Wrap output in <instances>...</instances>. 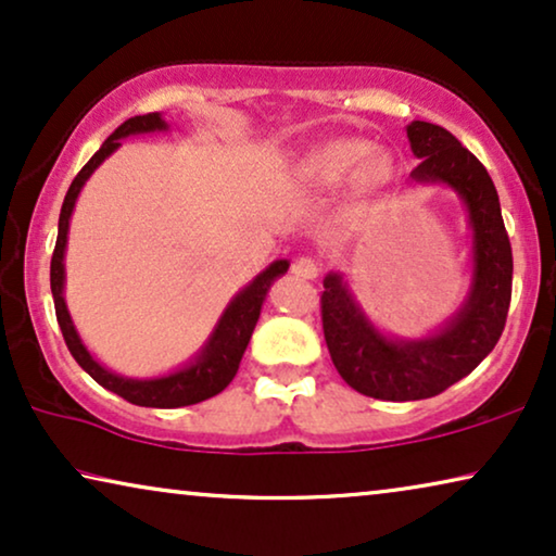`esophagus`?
<instances>
[{
    "instance_id": "esophagus-1",
    "label": "esophagus",
    "mask_w": 556,
    "mask_h": 556,
    "mask_svg": "<svg viewBox=\"0 0 556 556\" xmlns=\"http://www.w3.org/2000/svg\"><path fill=\"white\" fill-rule=\"evenodd\" d=\"M293 273L299 278L314 280L318 278V263L311 261V257H299V261H293Z\"/></svg>"
}]
</instances>
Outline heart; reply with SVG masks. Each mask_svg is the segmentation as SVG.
<instances>
[{"mask_svg":"<svg viewBox=\"0 0 556 556\" xmlns=\"http://www.w3.org/2000/svg\"><path fill=\"white\" fill-rule=\"evenodd\" d=\"M362 172L364 187H379L390 174V164L382 156H371L367 141L344 139L324 147L311 162V174L318 185L339 187Z\"/></svg>","mask_w":556,"mask_h":556,"instance_id":"heart-1","label":"heart"}]
</instances>
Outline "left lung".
I'll list each match as a JSON object with an SVG mask.
<instances>
[{
	"mask_svg": "<svg viewBox=\"0 0 556 556\" xmlns=\"http://www.w3.org/2000/svg\"><path fill=\"white\" fill-rule=\"evenodd\" d=\"M409 177L445 181L466 202L473 225V291L445 331L422 341H390L371 329L339 276H326L321 293L324 339L341 379L375 400L409 402L445 392L470 375L504 333L511 303L514 255L501 217L496 187L485 166L443 126L413 121Z\"/></svg>",
	"mask_w": 556,
	"mask_h": 556,
	"instance_id": "obj_1",
	"label": "left lung"
}]
</instances>
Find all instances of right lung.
I'll return each instance as SVG.
<instances>
[{"mask_svg": "<svg viewBox=\"0 0 556 556\" xmlns=\"http://www.w3.org/2000/svg\"><path fill=\"white\" fill-rule=\"evenodd\" d=\"M156 128H166L159 113H147V116H134L124 121V124H121L116 131L103 141V147L90 156V162L78 172V177L73 179V185L65 194L63 210H60L58 240H55V250H52V261H50V288H52V299H55V316H58L60 331H63V339L67 349H71L73 359L78 362L98 384L105 387V390L116 392L118 397L131 402V405L172 409V407L197 405V402L215 397V394L223 392L225 387L232 382V377L238 375L242 354H245L248 349V341L253 337V329L257 324V316H261V306L265 301V293H268V286L288 270V261H276L270 268H265L261 276H257L253 283H250L245 291L230 303V306H227L225 316L219 318L217 329L212 333L210 344L204 346L200 359H197L192 367L177 371V375L149 379V382L124 379L113 375L109 369H103L101 364L86 352V346L80 344L78 333L73 329L71 314H67L65 301H63V278H65L63 253L67 242V219H71V212L75 207V200H78L80 187L86 185V179L93 174L96 166L101 164L111 151H116L121 147L118 139H124L128 134L156 131Z\"/></svg>", "mask_w": 556, "mask_h": 556, "instance_id": "obj_1", "label": "right lung"}]
</instances>
